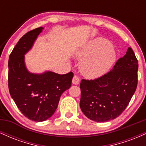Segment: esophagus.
Listing matches in <instances>:
<instances>
[{
	"label": "esophagus",
	"mask_w": 146,
	"mask_h": 146,
	"mask_svg": "<svg viewBox=\"0 0 146 146\" xmlns=\"http://www.w3.org/2000/svg\"><path fill=\"white\" fill-rule=\"evenodd\" d=\"M72 83L75 85L78 84L80 83V78L78 76H76V75H74L73 78V80H72Z\"/></svg>",
	"instance_id": "1"
}]
</instances>
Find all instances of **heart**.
I'll return each instance as SVG.
<instances>
[{
    "label": "heart",
    "mask_w": 146,
    "mask_h": 146,
    "mask_svg": "<svg viewBox=\"0 0 146 146\" xmlns=\"http://www.w3.org/2000/svg\"><path fill=\"white\" fill-rule=\"evenodd\" d=\"M80 70L86 77L96 78L105 74L116 59V52L108 40L96 38L79 51Z\"/></svg>",
    "instance_id": "obj_1"
}]
</instances>
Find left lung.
Wrapping results in <instances>:
<instances>
[{
  "label": "left lung",
  "instance_id": "1",
  "mask_svg": "<svg viewBox=\"0 0 146 146\" xmlns=\"http://www.w3.org/2000/svg\"><path fill=\"white\" fill-rule=\"evenodd\" d=\"M138 60L130 47L111 71L95 80L80 83L82 111L90 120L105 122L124 111L137 86Z\"/></svg>",
  "mask_w": 146,
  "mask_h": 146
}]
</instances>
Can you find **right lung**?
Listing matches in <instances>:
<instances>
[{
  "mask_svg": "<svg viewBox=\"0 0 146 146\" xmlns=\"http://www.w3.org/2000/svg\"><path fill=\"white\" fill-rule=\"evenodd\" d=\"M43 29L42 27L36 28L22 37L8 62V86L11 97L21 113L35 121H44L53 115L62 94L71 87L73 77L72 72L64 75L51 71L35 74L27 70L25 55Z\"/></svg>",
  "mask_w": 146,
  "mask_h": 146,
  "instance_id": "obj_1",
  "label": "right lung"
}]
</instances>
